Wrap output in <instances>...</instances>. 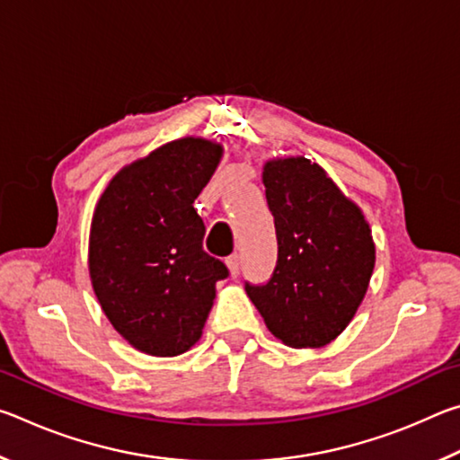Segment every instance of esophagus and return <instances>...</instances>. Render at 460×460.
I'll use <instances>...</instances> for the list:
<instances>
[{
    "label": "esophagus",
    "instance_id": "34e87169",
    "mask_svg": "<svg viewBox=\"0 0 460 460\" xmlns=\"http://www.w3.org/2000/svg\"><path fill=\"white\" fill-rule=\"evenodd\" d=\"M225 263H227V268H229V276L237 278L239 276V255L237 253L229 255V258L225 260Z\"/></svg>",
    "mask_w": 460,
    "mask_h": 460
}]
</instances>
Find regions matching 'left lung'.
<instances>
[{
  "mask_svg": "<svg viewBox=\"0 0 460 460\" xmlns=\"http://www.w3.org/2000/svg\"><path fill=\"white\" fill-rule=\"evenodd\" d=\"M278 263L270 282L245 284L268 331L292 349L329 345L353 321L376 268L369 223L305 155L263 164Z\"/></svg>",
  "mask_w": 460,
  "mask_h": 460,
  "instance_id": "8db88e82",
  "label": "left lung"
}]
</instances>
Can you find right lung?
Returning a JSON list of instances; mask_svg holds the SVG:
<instances>
[{"instance_id": "obj_1", "label": "right lung", "mask_w": 460, "mask_h": 460, "mask_svg": "<svg viewBox=\"0 0 460 460\" xmlns=\"http://www.w3.org/2000/svg\"><path fill=\"white\" fill-rule=\"evenodd\" d=\"M223 146L181 137L123 166L101 194L89 233V276L109 323L131 347L176 357L200 339L215 286L229 271L202 249L192 202Z\"/></svg>"}]
</instances>
